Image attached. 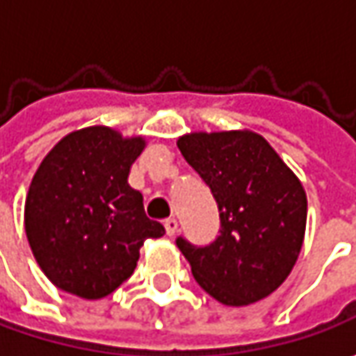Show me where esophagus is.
<instances>
[{"label":"esophagus","mask_w":356,"mask_h":356,"mask_svg":"<svg viewBox=\"0 0 356 356\" xmlns=\"http://www.w3.org/2000/svg\"><path fill=\"white\" fill-rule=\"evenodd\" d=\"M164 227H166V234H168V236H174V234L178 232V220H176V218H168V220L164 222Z\"/></svg>","instance_id":"obj_1"}]
</instances>
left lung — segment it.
I'll list each match as a JSON object with an SVG mask.
<instances>
[{"label":"left lung","mask_w":356,"mask_h":356,"mask_svg":"<svg viewBox=\"0 0 356 356\" xmlns=\"http://www.w3.org/2000/svg\"><path fill=\"white\" fill-rule=\"evenodd\" d=\"M176 144L210 186L222 224L206 248L176 239L194 280L229 307L266 299L287 280L303 248V184L253 130L190 132Z\"/></svg>","instance_id":"obj_1"}]
</instances>
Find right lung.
<instances>
[{
	"label": "right lung",
	"mask_w": 356,
	"mask_h": 356,
	"mask_svg": "<svg viewBox=\"0 0 356 356\" xmlns=\"http://www.w3.org/2000/svg\"><path fill=\"white\" fill-rule=\"evenodd\" d=\"M144 146V136L87 127L63 136L41 160L23 218L35 261L55 287L103 299L132 275L144 241L164 236L129 184Z\"/></svg>",
	"instance_id": "add662e5"
}]
</instances>
